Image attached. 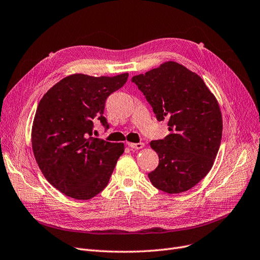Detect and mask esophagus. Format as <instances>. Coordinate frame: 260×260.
Returning a JSON list of instances; mask_svg holds the SVG:
<instances>
[{
	"label": "esophagus",
	"instance_id": "34e87169",
	"mask_svg": "<svg viewBox=\"0 0 260 260\" xmlns=\"http://www.w3.org/2000/svg\"><path fill=\"white\" fill-rule=\"evenodd\" d=\"M128 146L131 148V149H141V148L144 147V144L143 143H128Z\"/></svg>",
	"mask_w": 260,
	"mask_h": 260
}]
</instances>
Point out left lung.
Masks as SVG:
<instances>
[{
    "label": "left lung",
    "mask_w": 260,
    "mask_h": 260,
    "mask_svg": "<svg viewBox=\"0 0 260 260\" xmlns=\"http://www.w3.org/2000/svg\"><path fill=\"white\" fill-rule=\"evenodd\" d=\"M132 82L143 92L158 121L167 120L169 134L150 146L158 166L148 174L152 185L167 193L186 191L212 169L222 138L218 102L203 79L168 61Z\"/></svg>",
    "instance_id": "1"
}]
</instances>
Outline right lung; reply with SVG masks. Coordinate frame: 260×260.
<instances>
[{"mask_svg": "<svg viewBox=\"0 0 260 260\" xmlns=\"http://www.w3.org/2000/svg\"><path fill=\"white\" fill-rule=\"evenodd\" d=\"M128 76L74 74L57 82L40 101L31 129L32 151L45 179L66 196L89 200L108 185L125 147L92 138L94 121L109 128L104 116L106 100Z\"/></svg>", "mask_w": 260, "mask_h": 260, "instance_id": "right-lung-1", "label": "right lung"}]
</instances>
